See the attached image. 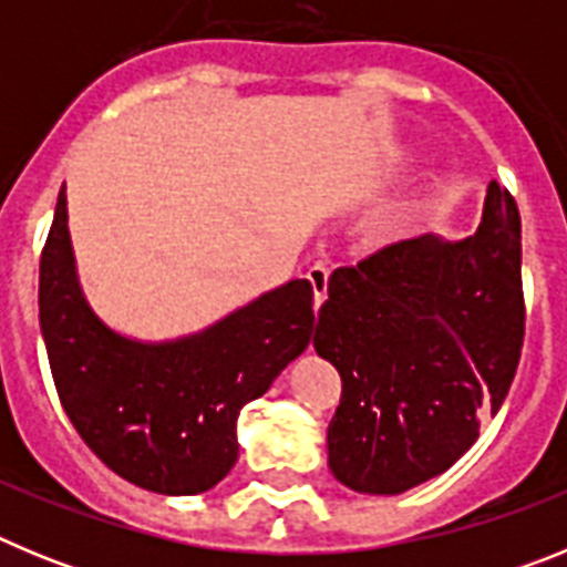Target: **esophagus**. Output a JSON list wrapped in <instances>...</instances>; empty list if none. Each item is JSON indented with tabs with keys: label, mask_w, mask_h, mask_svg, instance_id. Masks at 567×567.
Returning a JSON list of instances; mask_svg holds the SVG:
<instances>
[{
	"label": "esophagus",
	"mask_w": 567,
	"mask_h": 567,
	"mask_svg": "<svg viewBox=\"0 0 567 567\" xmlns=\"http://www.w3.org/2000/svg\"><path fill=\"white\" fill-rule=\"evenodd\" d=\"M309 284H312V303L315 309L323 307V300H327V292H329V269L323 267V264H315L312 269L307 272Z\"/></svg>",
	"instance_id": "esophagus-1"
}]
</instances>
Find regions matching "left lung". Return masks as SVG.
<instances>
[{"label": "left lung", "mask_w": 567, "mask_h": 567, "mask_svg": "<svg viewBox=\"0 0 567 567\" xmlns=\"http://www.w3.org/2000/svg\"><path fill=\"white\" fill-rule=\"evenodd\" d=\"M519 264L517 204L491 182L468 238L423 235L334 269L312 346L343 383L327 432L338 483L403 494L474 445L517 374Z\"/></svg>", "instance_id": "8db88e82"}]
</instances>
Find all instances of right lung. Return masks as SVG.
Wrapping results in <instances>:
<instances>
[{
    "label": "right lung",
    "instance_id": "add662e5",
    "mask_svg": "<svg viewBox=\"0 0 567 567\" xmlns=\"http://www.w3.org/2000/svg\"><path fill=\"white\" fill-rule=\"evenodd\" d=\"M39 327L59 400L90 452L138 488L189 497L227 477L240 409L312 340V284H280L202 332L127 338L84 295L62 184L39 264Z\"/></svg>",
    "mask_w": 567,
    "mask_h": 567
}]
</instances>
